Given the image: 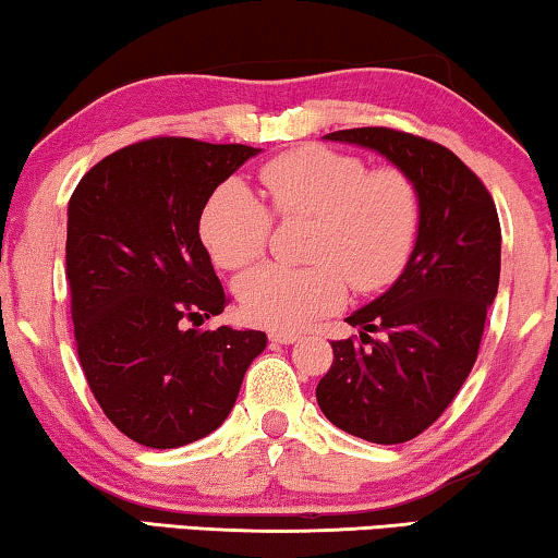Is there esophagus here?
Returning <instances> with one entry per match:
<instances>
[{"mask_svg": "<svg viewBox=\"0 0 558 558\" xmlns=\"http://www.w3.org/2000/svg\"><path fill=\"white\" fill-rule=\"evenodd\" d=\"M299 339L296 332H271L269 335V342L271 344H294Z\"/></svg>", "mask_w": 558, "mask_h": 558, "instance_id": "obj_1", "label": "esophagus"}]
</instances>
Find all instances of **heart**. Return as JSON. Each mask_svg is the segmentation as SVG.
Returning a JSON list of instances; mask_svg holds the SVG:
<instances>
[{
  "label": "heart",
  "mask_w": 558,
  "mask_h": 558,
  "mask_svg": "<svg viewBox=\"0 0 558 558\" xmlns=\"http://www.w3.org/2000/svg\"><path fill=\"white\" fill-rule=\"evenodd\" d=\"M266 208L241 181H223L201 211V241L223 269L262 259L271 216L312 219L302 269L259 266L236 284L241 312L254 325L299 329L335 312L354 292H377L400 277L417 239L420 196L395 166L369 168L360 156L306 145L262 166ZM272 214L269 215L268 211Z\"/></svg>",
  "instance_id": "b5f03b06"
}]
</instances>
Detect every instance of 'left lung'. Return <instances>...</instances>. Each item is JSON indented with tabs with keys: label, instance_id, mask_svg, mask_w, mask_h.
Here are the masks:
<instances>
[{
	"label": "left lung",
	"instance_id": "8db88e82",
	"mask_svg": "<svg viewBox=\"0 0 558 558\" xmlns=\"http://www.w3.org/2000/svg\"><path fill=\"white\" fill-rule=\"evenodd\" d=\"M325 138L383 153L413 179L420 196L405 271L347 317L362 329L360 339H335L332 367L317 385L329 423L395 446L446 413L475 365L498 292V211L483 181L446 145L395 128H350Z\"/></svg>",
	"mask_w": 558,
	"mask_h": 558
}]
</instances>
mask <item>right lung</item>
Returning a JSON list of instances; mask_svg holds the SVG:
<instances>
[{
    "label": "right lung",
    "instance_id": "1",
    "mask_svg": "<svg viewBox=\"0 0 558 558\" xmlns=\"http://www.w3.org/2000/svg\"><path fill=\"white\" fill-rule=\"evenodd\" d=\"M256 153L160 135L105 156L72 191L64 279L77 357L102 413L145 448L214 433L266 347L256 329H198L229 304L201 211Z\"/></svg>",
    "mask_w": 558,
    "mask_h": 558
}]
</instances>
